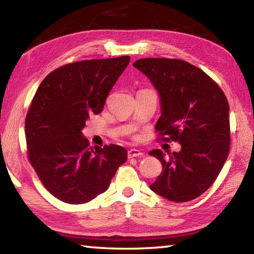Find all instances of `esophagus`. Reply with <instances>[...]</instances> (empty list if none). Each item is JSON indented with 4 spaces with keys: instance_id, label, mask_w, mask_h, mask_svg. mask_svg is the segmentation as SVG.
<instances>
[{
    "instance_id": "1",
    "label": "esophagus",
    "mask_w": 254,
    "mask_h": 254,
    "mask_svg": "<svg viewBox=\"0 0 254 254\" xmlns=\"http://www.w3.org/2000/svg\"><path fill=\"white\" fill-rule=\"evenodd\" d=\"M143 153L137 149H130L127 151V157L128 158H134V157H142Z\"/></svg>"
}]
</instances>
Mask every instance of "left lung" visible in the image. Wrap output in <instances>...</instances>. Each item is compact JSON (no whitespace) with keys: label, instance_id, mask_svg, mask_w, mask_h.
<instances>
[{"label":"left lung","instance_id":"obj_1","mask_svg":"<svg viewBox=\"0 0 254 254\" xmlns=\"http://www.w3.org/2000/svg\"><path fill=\"white\" fill-rule=\"evenodd\" d=\"M133 66L160 95L158 140L182 145L168 158L161 150L149 152L162 165L150 188L176 203L195 199L212 186L229 156L230 106L225 94L206 72L184 60L143 58Z\"/></svg>","mask_w":254,"mask_h":254}]
</instances>
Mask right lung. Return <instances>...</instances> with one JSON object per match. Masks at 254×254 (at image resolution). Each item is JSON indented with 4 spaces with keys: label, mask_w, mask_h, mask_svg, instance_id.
<instances>
[{
    "label": "right lung",
    "mask_w": 254,
    "mask_h": 254,
    "mask_svg": "<svg viewBox=\"0 0 254 254\" xmlns=\"http://www.w3.org/2000/svg\"><path fill=\"white\" fill-rule=\"evenodd\" d=\"M130 63V56L67 64L45 77L25 118L28 158L50 194L68 204H84L104 192L127 150L110 144L88 147L81 134L92 113Z\"/></svg>",
    "instance_id": "obj_1"
}]
</instances>
